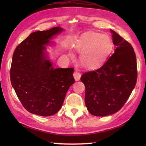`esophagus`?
Segmentation results:
<instances>
[{"mask_svg": "<svg viewBox=\"0 0 146 146\" xmlns=\"http://www.w3.org/2000/svg\"><path fill=\"white\" fill-rule=\"evenodd\" d=\"M73 76H74V78H75V80L76 81H78L80 79L81 74H80V73H79L78 71H76L73 73Z\"/></svg>", "mask_w": 146, "mask_h": 146, "instance_id": "1", "label": "esophagus"}]
</instances>
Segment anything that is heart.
<instances>
[{"mask_svg": "<svg viewBox=\"0 0 146 146\" xmlns=\"http://www.w3.org/2000/svg\"><path fill=\"white\" fill-rule=\"evenodd\" d=\"M111 46V40L107 35L88 32L83 35L75 45V50L80 54V62L84 67L94 68L105 60ZM68 55L74 58L70 52Z\"/></svg>", "mask_w": 146, "mask_h": 146, "instance_id": "heart-1", "label": "heart"}]
</instances>
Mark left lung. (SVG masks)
I'll return each instance as SVG.
<instances>
[{
    "mask_svg": "<svg viewBox=\"0 0 146 146\" xmlns=\"http://www.w3.org/2000/svg\"><path fill=\"white\" fill-rule=\"evenodd\" d=\"M112 33L115 53L100 68L84 73L85 104L91 115L114 114L125 104L137 80V58L132 46L115 31Z\"/></svg>",
    "mask_w": 146,
    "mask_h": 146,
    "instance_id": "left-lung-1",
    "label": "left lung"
}]
</instances>
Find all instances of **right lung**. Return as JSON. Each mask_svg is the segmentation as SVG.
Returning <instances> with one entry per match:
<instances>
[{"mask_svg":"<svg viewBox=\"0 0 146 146\" xmlns=\"http://www.w3.org/2000/svg\"><path fill=\"white\" fill-rule=\"evenodd\" d=\"M62 31L60 27H55L33 32L14 51L10 70L11 85L24 108L33 114L42 117L55 115L75 82L74 69H54L45 52V45Z\"/></svg>","mask_w":146,"mask_h":146,"instance_id":"right-lung-1","label":"right lung"}]
</instances>
